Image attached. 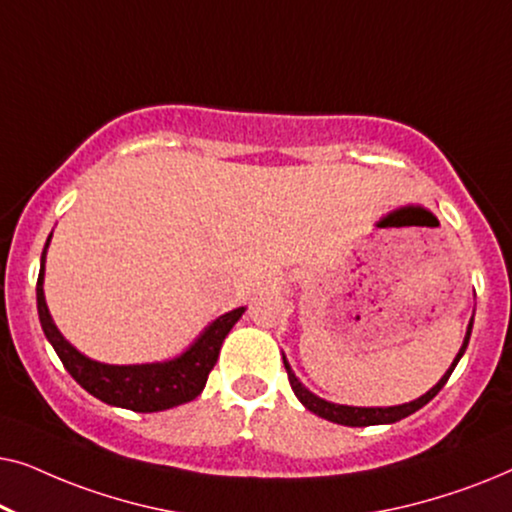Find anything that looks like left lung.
I'll use <instances>...</instances> for the list:
<instances>
[{
  "mask_svg": "<svg viewBox=\"0 0 512 512\" xmlns=\"http://www.w3.org/2000/svg\"><path fill=\"white\" fill-rule=\"evenodd\" d=\"M471 328H473V319H471V324H468L466 340H464V345H461V349H459L457 359H454L452 368L447 370V373H445L443 377H440V382L436 384V387H433L431 391H426V394H424L422 398H417V401H412V403H403V405H394V408H352V405H335V403H328V401H324V398L314 396L312 391H307V389L303 387V384L298 382V377L293 375V370L289 368V363H286V359H284V368H286V373H289V384H291L293 394H296V396L300 398V403H303L305 408L310 410V412H314V415L324 417V419H328V422L342 424V426L394 424V422H398V419L408 417V415H412V412H417L419 408H424V405L429 403L431 398L436 396L438 391L445 387V382L450 380L452 370H454V366H457V363H459L461 354L466 352L468 340H471Z\"/></svg>",
  "mask_w": 512,
  "mask_h": 512,
  "instance_id": "left-lung-1",
  "label": "left lung"
}]
</instances>
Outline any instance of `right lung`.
<instances>
[{
	"mask_svg": "<svg viewBox=\"0 0 512 512\" xmlns=\"http://www.w3.org/2000/svg\"><path fill=\"white\" fill-rule=\"evenodd\" d=\"M48 242H51V235H48L44 254H41V270L37 279V310L41 328H44L48 342L53 345L55 354L60 356L67 373L88 394L100 398V401L135 412H160L198 398L200 391L205 389L207 377L212 373L216 359H219L223 340H226L230 328L237 324V319L242 317L244 307H237V310L216 319L193 342L191 349H186L174 361L146 363V366H107V363L90 361L88 356L76 352L62 338L53 324L51 314H48L44 298V263Z\"/></svg>",
	"mask_w": 512,
	"mask_h": 512,
	"instance_id": "obj_1",
	"label": "right lung"
}]
</instances>
